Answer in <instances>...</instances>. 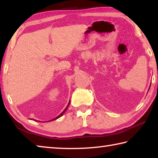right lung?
<instances>
[{
  "label": "right lung",
  "instance_id": "add662e5",
  "mask_svg": "<svg viewBox=\"0 0 158 158\" xmlns=\"http://www.w3.org/2000/svg\"><path fill=\"white\" fill-rule=\"evenodd\" d=\"M69 102H70V100H69V103H68V106H66V108L65 109H64V110H63V111L62 112V113H61L60 115H58V116H57V117H56L55 118H53V119H52V120H51V121H54V120H56V119H58V118H60V116H63V114L64 113H65V112L67 111V109H68V106H69ZM34 120V119H33ZM35 121H36V120H35Z\"/></svg>",
  "mask_w": 158,
  "mask_h": 158
}]
</instances>
